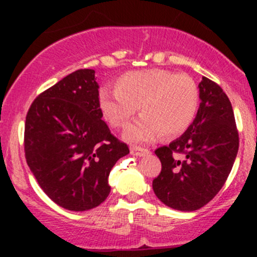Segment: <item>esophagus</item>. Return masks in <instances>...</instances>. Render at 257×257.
<instances>
[{
  "mask_svg": "<svg viewBox=\"0 0 257 257\" xmlns=\"http://www.w3.org/2000/svg\"><path fill=\"white\" fill-rule=\"evenodd\" d=\"M148 153H149V150L144 149V148H141V147H132L131 148V154L136 155V157H143V155L148 154Z\"/></svg>",
  "mask_w": 257,
  "mask_h": 257,
  "instance_id": "1",
  "label": "esophagus"
}]
</instances>
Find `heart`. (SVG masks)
Instances as JSON below:
<instances>
[{
	"label": "heart",
	"mask_w": 257,
	"mask_h": 257,
	"mask_svg": "<svg viewBox=\"0 0 257 257\" xmlns=\"http://www.w3.org/2000/svg\"><path fill=\"white\" fill-rule=\"evenodd\" d=\"M113 85L114 90L99 92V112L110 126L120 129L141 108V118L124 132V139L132 144L150 143L162 133L174 138L195 118L199 90L186 74L167 69L132 71L119 76Z\"/></svg>",
	"instance_id": "obj_1"
}]
</instances>
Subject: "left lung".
<instances>
[{"mask_svg": "<svg viewBox=\"0 0 257 257\" xmlns=\"http://www.w3.org/2000/svg\"><path fill=\"white\" fill-rule=\"evenodd\" d=\"M199 98L198 113L185 133L155 150L162 172L153 190L163 204L180 211L203 208L219 193L239 150L234 110L224 90L203 77Z\"/></svg>", "mask_w": 257, "mask_h": 257, "instance_id": "left-lung-1", "label": "left lung"}]
</instances>
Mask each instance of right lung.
<instances>
[{
	"mask_svg": "<svg viewBox=\"0 0 257 257\" xmlns=\"http://www.w3.org/2000/svg\"><path fill=\"white\" fill-rule=\"evenodd\" d=\"M94 74H68L38 95L26 116L28 167L46 195L71 211L100 205L110 193V170L129 154L102 119Z\"/></svg>",
	"mask_w": 257,
	"mask_h": 257,
	"instance_id": "add662e5",
	"label": "right lung"
}]
</instances>
